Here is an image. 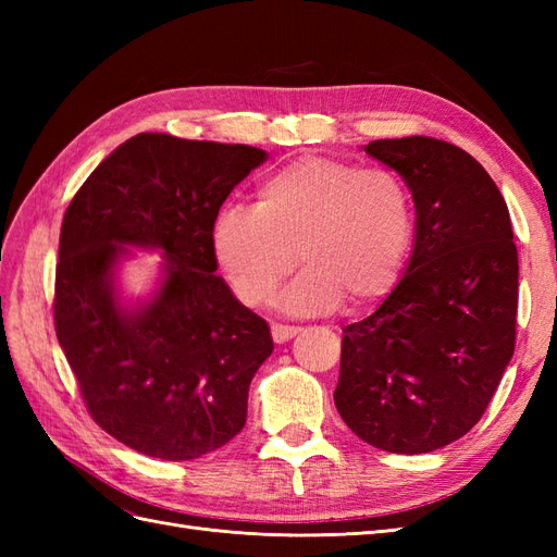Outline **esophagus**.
Listing matches in <instances>:
<instances>
[{
    "mask_svg": "<svg viewBox=\"0 0 557 557\" xmlns=\"http://www.w3.org/2000/svg\"><path fill=\"white\" fill-rule=\"evenodd\" d=\"M299 332V327H295V325H272V339L276 342V344H285L288 339H293V336Z\"/></svg>",
    "mask_w": 557,
    "mask_h": 557,
    "instance_id": "34e87169",
    "label": "esophagus"
}]
</instances>
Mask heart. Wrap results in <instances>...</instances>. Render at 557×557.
<instances>
[{"mask_svg":"<svg viewBox=\"0 0 557 557\" xmlns=\"http://www.w3.org/2000/svg\"><path fill=\"white\" fill-rule=\"evenodd\" d=\"M413 237V195L397 172L307 156L267 176L252 209L218 215L211 246L234 295L250 307L272 301L299 256L307 269L281 305L323 313L342 299L362 309L391 293Z\"/></svg>","mask_w":557,"mask_h":557,"instance_id":"obj_1","label":"heart"}]
</instances>
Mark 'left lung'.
<instances>
[{
  "label": "left lung",
  "instance_id": "obj_1",
  "mask_svg": "<svg viewBox=\"0 0 557 557\" xmlns=\"http://www.w3.org/2000/svg\"><path fill=\"white\" fill-rule=\"evenodd\" d=\"M364 150L407 181L416 246L383 305L344 327L334 404L362 442L430 453L479 423L513 356L511 218L495 181L455 144L404 137Z\"/></svg>",
  "mask_w": 557,
  "mask_h": 557
}]
</instances>
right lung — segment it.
Masks as SVG:
<instances>
[{
    "instance_id": "obj_1",
    "label": "right lung",
    "mask_w": 557,
    "mask_h": 557,
    "mask_svg": "<svg viewBox=\"0 0 557 557\" xmlns=\"http://www.w3.org/2000/svg\"><path fill=\"white\" fill-rule=\"evenodd\" d=\"M264 150L137 134L72 197L60 230L53 318L95 423L162 460H195L237 436L248 385L272 356L264 320L215 276L213 223ZM123 243L171 260L157 299L114 305L110 267Z\"/></svg>"
}]
</instances>
